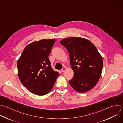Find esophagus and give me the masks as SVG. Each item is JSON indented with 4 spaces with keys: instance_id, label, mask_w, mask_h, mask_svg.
Here are the masks:
<instances>
[{
    "instance_id": "34e87169",
    "label": "esophagus",
    "mask_w": 123,
    "mask_h": 123,
    "mask_svg": "<svg viewBox=\"0 0 123 123\" xmlns=\"http://www.w3.org/2000/svg\"><path fill=\"white\" fill-rule=\"evenodd\" d=\"M65 69H66V68H65V67H63V68H62V69L61 70V72H62V73L65 70Z\"/></svg>"
}]
</instances>
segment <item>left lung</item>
Returning <instances> with one entry per match:
<instances>
[{"mask_svg": "<svg viewBox=\"0 0 123 123\" xmlns=\"http://www.w3.org/2000/svg\"><path fill=\"white\" fill-rule=\"evenodd\" d=\"M68 50L74 72L70 86L80 93L87 92L98 83L101 74L103 60L95 46L82 37L64 38L60 41Z\"/></svg>", "mask_w": 123, "mask_h": 123, "instance_id": "obj_1", "label": "left lung"}]
</instances>
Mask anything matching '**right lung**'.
<instances>
[{
  "mask_svg": "<svg viewBox=\"0 0 123 123\" xmlns=\"http://www.w3.org/2000/svg\"><path fill=\"white\" fill-rule=\"evenodd\" d=\"M55 39L33 42L25 48L18 60V77L32 93L42 96L48 94L60 74L54 71L48 58Z\"/></svg>",
  "mask_w": 123,
  "mask_h": 123,
  "instance_id": "obj_1",
  "label": "right lung"
}]
</instances>
